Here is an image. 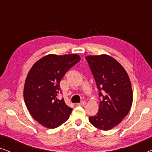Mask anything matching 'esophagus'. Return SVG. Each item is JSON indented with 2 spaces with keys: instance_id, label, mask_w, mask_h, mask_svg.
Returning a JSON list of instances; mask_svg holds the SVG:
<instances>
[{
  "instance_id": "34e87169",
  "label": "esophagus",
  "mask_w": 152,
  "mask_h": 152,
  "mask_svg": "<svg viewBox=\"0 0 152 152\" xmlns=\"http://www.w3.org/2000/svg\"><path fill=\"white\" fill-rule=\"evenodd\" d=\"M77 105H81V106H83V105H85V104H86V102H85V101H82V102H80V103H77Z\"/></svg>"
}]
</instances>
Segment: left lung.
<instances>
[{
  "instance_id": "obj_1",
  "label": "left lung",
  "mask_w": 152,
  "mask_h": 152,
  "mask_svg": "<svg viewBox=\"0 0 152 152\" xmlns=\"http://www.w3.org/2000/svg\"><path fill=\"white\" fill-rule=\"evenodd\" d=\"M86 59L94 77L99 97V111L89 122L99 129L107 131L122 122L133 102L132 84L121 64L107 55L87 56Z\"/></svg>"
}]
</instances>
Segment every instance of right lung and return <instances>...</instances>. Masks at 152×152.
Masks as SVG:
<instances>
[{"instance_id": "right-lung-1", "label": "right lung", "mask_w": 152, "mask_h": 152, "mask_svg": "<svg viewBox=\"0 0 152 152\" xmlns=\"http://www.w3.org/2000/svg\"><path fill=\"white\" fill-rule=\"evenodd\" d=\"M80 61V56L48 55L37 61L29 71L23 95L27 109L34 119L48 129L61 125L70 117L72 108L59 99V83L66 72Z\"/></svg>"}]
</instances>
